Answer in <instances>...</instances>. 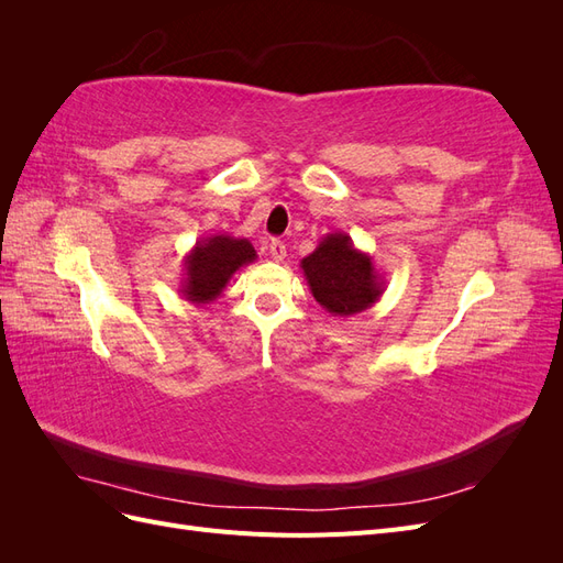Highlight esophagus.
<instances>
[{
	"label": "esophagus",
	"mask_w": 563,
	"mask_h": 563,
	"mask_svg": "<svg viewBox=\"0 0 563 563\" xmlns=\"http://www.w3.org/2000/svg\"><path fill=\"white\" fill-rule=\"evenodd\" d=\"M267 251H269V258H272V261L279 263V261L286 258V244L279 242V240H269Z\"/></svg>",
	"instance_id": "1"
}]
</instances>
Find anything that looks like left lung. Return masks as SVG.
I'll return each mask as SVG.
<instances>
[{
    "label": "left lung",
    "instance_id": "8db88e82",
    "mask_svg": "<svg viewBox=\"0 0 563 563\" xmlns=\"http://www.w3.org/2000/svg\"><path fill=\"white\" fill-rule=\"evenodd\" d=\"M305 282L314 300L333 317H352L368 310L385 291L368 253L354 246L345 232L323 236L317 249L300 261Z\"/></svg>",
    "mask_w": 563,
    "mask_h": 563
}]
</instances>
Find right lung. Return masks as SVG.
I'll use <instances>...</instances> for the list:
<instances>
[{"label":"right lung","mask_w":563,"mask_h":563,"mask_svg":"<svg viewBox=\"0 0 563 563\" xmlns=\"http://www.w3.org/2000/svg\"><path fill=\"white\" fill-rule=\"evenodd\" d=\"M258 255L249 240L230 234L201 236L183 261L180 296L195 305H209L225 291L236 269L253 263Z\"/></svg>","instance_id":"right-lung-1"}]
</instances>
